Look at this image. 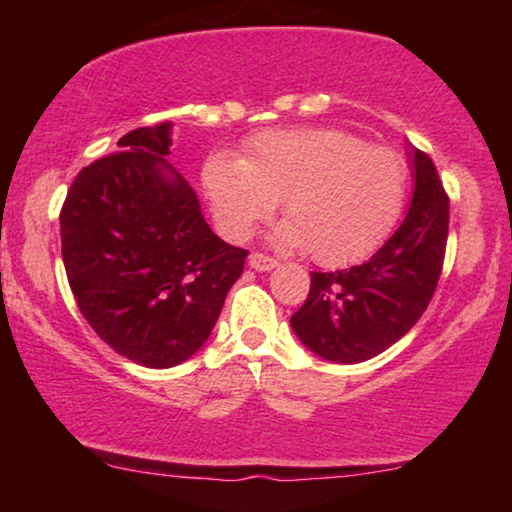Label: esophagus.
Listing matches in <instances>:
<instances>
[{"instance_id": "34e87169", "label": "esophagus", "mask_w": 512, "mask_h": 512, "mask_svg": "<svg viewBox=\"0 0 512 512\" xmlns=\"http://www.w3.org/2000/svg\"><path fill=\"white\" fill-rule=\"evenodd\" d=\"M249 265L254 270H258V272H268L272 268H277V261H275V258L265 256V254H251L249 256Z\"/></svg>"}]
</instances>
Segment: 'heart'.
Segmentation results:
<instances>
[{
  "label": "heart",
  "mask_w": 512,
  "mask_h": 512,
  "mask_svg": "<svg viewBox=\"0 0 512 512\" xmlns=\"http://www.w3.org/2000/svg\"><path fill=\"white\" fill-rule=\"evenodd\" d=\"M205 188L230 237L247 235L282 200L286 223L275 242L305 247L319 265H347L370 254L396 226L408 163L347 130H270L251 139L240 160H209Z\"/></svg>",
  "instance_id": "1"
}]
</instances>
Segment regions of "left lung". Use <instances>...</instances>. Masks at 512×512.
I'll return each instance as SVG.
<instances>
[{"label": "left lung", "instance_id": "obj_1", "mask_svg": "<svg viewBox=\"0 0 512 512\" xmlns=\"http://www.w3.org/2000/svg\"><path fill=\"white\" fill-rule=\"evenodd\" d=\"M415 191L394 235L366 263L312 272L310 293L291 317L298 340L321 359L361 363L382 354L417 324L440 279L450 200L433 160L408 149Z\"/></svg>", "mask_w": 512, "mask_h": 512}]
</instances>
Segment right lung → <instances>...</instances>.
I'll list each match as a JSON object with an SVG mask.
<instances>
[{
  "instance_id": "1",
  "label": "right lung",
  "mask_w": 512,
  "mask_h": 512,
  "mask_svg": "<svg viewBox=\"0 0 512 512\" xmlns=\"http://www.w3.org/2000/svg\"><path fill=\"white\" fill-rule=\"evenodd\" d=\"M172 123L137 128L76 174L60 212L62 263L93 331L125 359L172 368L205 345L247 251L212 233L167 163Z\"/></svg>"
}]
</instances>
